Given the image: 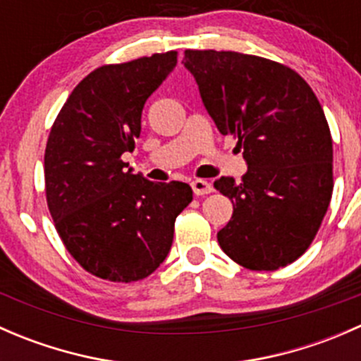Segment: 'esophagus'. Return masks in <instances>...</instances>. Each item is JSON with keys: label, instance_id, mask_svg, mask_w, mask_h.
I'll return each mask as SVG.
<instances>
[{"label": "esophagus", "instance_id": "34e87169", "mask_svg": "<svg viewBox=\"0 0 361 361\" xmlns=\"http://www.w3.org/2000/svg\"><path fill=\"white\" fill-rule=\"evenodd\" d=\"M192 190L195 195H207L214 190L213 185L207 183L206 180H194L192 181Z\"/></svg>", "mask_w": 361, "mask_h": 361}]
</instances>
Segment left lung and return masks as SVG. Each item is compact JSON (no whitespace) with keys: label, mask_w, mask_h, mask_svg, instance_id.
<instances>
[{"label":"left lung","mask_w":361,"mask_h":361,"mask_svg":"<svg viewBox=\"0 0 361 361\" xmlns=\"http://www.w3.org/2000/svg\"><path fill=\"white\" fill-rule=\"evenodd\" d=\"M202 103L248 164L241 183L214 188L234 204L221 250L251 271H276L305 253L334 190L332 136L322 104L292 68L258 56L185 50Z\"/></svg>","instance_id":"1"}]
</instances>
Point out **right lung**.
<instances>
[{
	"label": "right lung",
	"mask_w": 361,
	"mask_h": 361,
	"mask_svg": "<svg viewBox=\"0 0 361 361\" xmlns=\"http://www.w3.org/2000/svg\"><path fill=\"white\" fill-rule=\"evenodd\" d=\"M174 50L94 69L69 94L45 148V194L57 234L90 274L113 283L150 276L192 202L181 181L126 171L148 97L176 66Z\"/></svg>",
	"instance_id": "add662e5"
}]
</instances>
